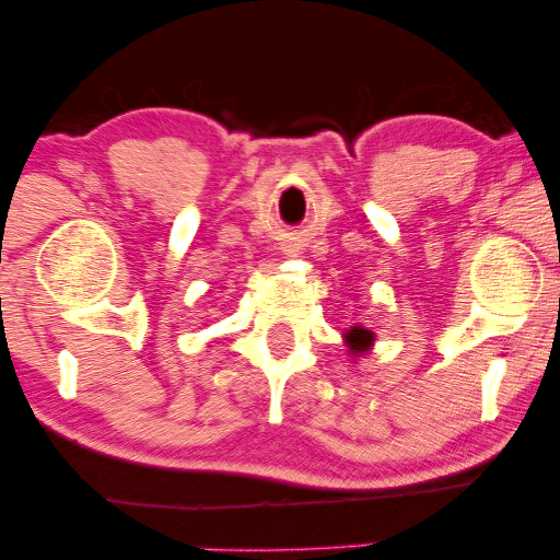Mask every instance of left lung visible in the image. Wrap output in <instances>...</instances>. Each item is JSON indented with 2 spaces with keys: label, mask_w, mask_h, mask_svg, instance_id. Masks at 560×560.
I'll use <instances>...</instances> for the list:
<instances>
[{
  "label": "left lung",
  "mask_w": 560,
  "mask_h": 560,
  "mask_svg": "<svg viewBox=\"0 0 560 560\" xmlns=\"http://www.w3.org/2000/svg\"><path fill=\"white\" fill-rule=\"evenodd\" d=\"M345 342L350 347V352H365L371 350V345H374V331L363 329V326H352V329L345 331Z\"/></svg>",
  "instance_id": "1"
}]
</instances>
